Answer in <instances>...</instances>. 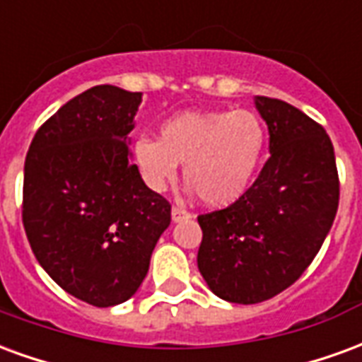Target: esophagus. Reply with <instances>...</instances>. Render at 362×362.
Listing matches in <instances>:
<instances>
[{"label": "esophagus", "instance_id": "34e87169", "mask_svg": "<svg viewBox=\"0 0 362 362\" xmlns=\"http://www.w3.org/2000/svg\"><path fill=\"white\" fill-rule=\"evenodd\" d=\"M184 219H189V213L184 209V207H178V205H174L173 207V221L174 223H180Z\"/></svg>", "mask_w": 362, "mask_h": 362}]
</instances>
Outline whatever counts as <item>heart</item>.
<instances>
[{
	"mask_svg": "<svg viewBox=\"0 0 362 362\" xmlns=\"http://www.w3.org/2000/svg\"><path fill=\"white\" fill-rule=\"evenodd\" d=\"M266 126L256 112H182L165 119L158 139L139 137L135 163L153 189H165L184 165V180L209 207L243 199L266 149Z\"/></svg>",
	"mask_w": 362,
	"mask_h": 362,
	"instance_id": "heart-1",
	"label": "heart"
}]
</instances>
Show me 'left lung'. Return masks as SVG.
Segmentation results:
<instances>
[{"mask_svg":"<svg viewBox=\"0 0 362 362\" xmlns=\"http://www.w3.org/2000/svg\"><path fill=\"white\" fill-rule=\"evenodd\" d=\"M269 158L243 199L197 217V267L223 300L264 303L310 266L337 213L339 176L326 129L288 103L256 96Z\"/></svg>","mask_w":362,"mask_h":362,"instance_id":"obj_1","label":"left lung"}]
</instances>
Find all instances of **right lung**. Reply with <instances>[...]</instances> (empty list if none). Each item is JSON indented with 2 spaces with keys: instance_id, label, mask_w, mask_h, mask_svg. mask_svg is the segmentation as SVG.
<instances>
[{
  "instance_id": "add662e5",
  "label": "right lung",
  "mask_w": 362,
  "mask_h": 362,
  "mask_svg": "<svg viewBox=\"0 0 362 362\" xmlns=\"http://www.w3.org/2000/svg\"><path fill=\"white\" fill-rule=\"evenodd\" d=\"M141 93L98 85L38 127L25 160L23 225L44 272L98 308L135 295L170 204L129 160Z\"/></svg>"
}]
</instances>
